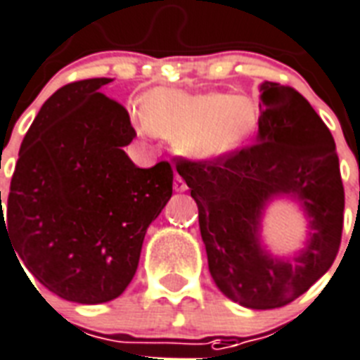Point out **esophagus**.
Instances as JSON below:
<instances>
[{
  "instance_id": "esophagus-1",
  "label": "esophagus",
  "mask_w": 360,
  "mask_h": 360,
  "mask_svg": "<svg viewBox=\"0 0 360 360\" xmlns=\"http://www.w3.org/2000/svg\"><path fill=\"white\" fill-rule=\"evenodd\" d=\"M188 189V184L184 182V178L180 176V174H176L174 176V191H178V193H184Z\"/></svg>"
}]
</instances>
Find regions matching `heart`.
Segmentation results:
<instances>
[{
  "label": "heart",
  "instance_id": "heart-1",
  "mask_svg": "<svg viewBox=\"0 0 360 360\" xmlns=\"http://www.w3.org/2000/svg\"><path fill=\"white\" fill-rule=\"evenodd\" d=\"M130 115L139 135L174 141V150L195 163L219 162L251 139L260 122V105L249 94L221 91L191 94L158 87Z\"/></svg>",
  "mask_w": 360,
  "mask_h": 360
}]
</instances>
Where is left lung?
Instances as JSON below:
<instances>
[{
	"label": "left lung",
	"mask_w": 360,
	"mask_h": 360,
	"mask_svg": "<svg viewBox=\"0 0 360 360\" xmlns=\"http://www.w3.org/2000/svg\"><path fill=\"white\" fill-rule=\"evenodd\" d=\"M257 143L212 163L178 162L198 206V226L215 286L234 303L277 309L303 295L336 258L344 225V186L335 139L294 91L260 87ZM286 198L305 217L297 252L273 255L261 230L269 204Z\"/></svg>",
	"instance_id": "8db88e82"
}]
</instances>
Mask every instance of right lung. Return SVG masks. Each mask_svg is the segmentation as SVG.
<instances>
[{
  "label": "right lung",
  "mask_w": 360,
  "mask_h": 360,
  "mask_svg": "<svg viewBox=\"0 0 360 360\" xmlns=\"http://www.w3.org/2000/svg\"><path fill=\"white\" fill-rule=\"evenodd\" d=\"M109 82L68 83L46 100L20 146L7 221L0 215L18 262L72 303H108L128 288L146 229L172 195L169 163L141 169L124 152L135 130L100 93Z\"/></svg>",
  "instance_id": "right-lung-1"
}]
</instances>
